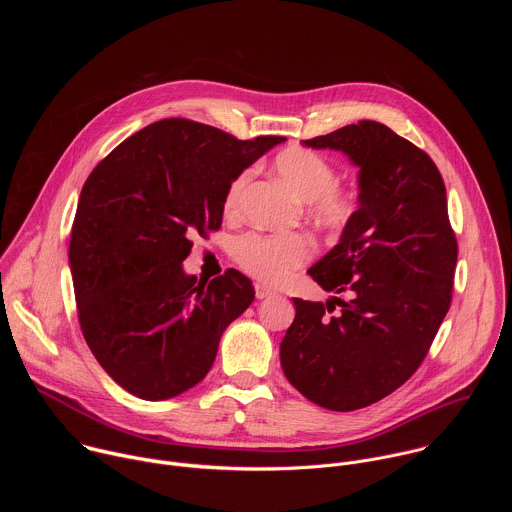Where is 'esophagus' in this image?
<instances>
[{"label":"esophagus","mask_w":512,"mask_h":512,"mask_svg":"<svg viewBox=\"0 0 512 512\" xmlns=\"http://www.w3.org/2000/svg\"><path fill=\"white\" fill-rule=\"evenodd\" d=\"M255 296H257V300H265V298L273 296V291L263 283H255Z\"/></svg>","instance_id":"1"}]
</instances>
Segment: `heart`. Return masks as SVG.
<instances>
[{
	"mask_svg": "<svg viewBox=\"0 0 512 512\" xmlns=\"http://www.w3.org/2000/svg\"><path fill=\"white\" fill-rule=\"evenodd\" d=\"M275 172L296 196L310 202L316 221L328 229L346 227L356 210V192L336 184L334 164L312 150L291 148L277 154ZM251 170L237 174L225 194V212L237 214ZM316 253V243L306 233H245L237 239L235 261L253 277L265 283H283L304 267Z\"/></svg>",
	"mask_w": 512,
	"mask_h": 512,
	"instance_id": "obj_1",
	"label": "heart"
}]
</instances>
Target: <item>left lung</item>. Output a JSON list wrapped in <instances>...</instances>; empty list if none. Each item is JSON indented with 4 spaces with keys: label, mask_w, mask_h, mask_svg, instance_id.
<instances>
[{
    "label": "left lung",
    "mask_w": 512,
    "mask_h": 512,
    "mask_svg": "<svg viewBox=\"0 0 512 512\" xmlns=\"http://www.w3.org/2000/svg\"><path fill=\"white\" fill-rule=\"evenodd\" d=\"M304 143L340 150L360 168V206L308 271L346 300L294 298L281 367L312 403L354 411L399 389L427 356L452 304L458 241L442 174L409 139L358 121Z\"/></svg>",
    "instance_id": "1"
}]
</instances>
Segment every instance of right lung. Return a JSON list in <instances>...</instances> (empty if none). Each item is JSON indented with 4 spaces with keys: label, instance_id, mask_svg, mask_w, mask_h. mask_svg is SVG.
<instances>
[{
    "label": "right lung",
    "instance_id": "add662e5",
    "mask_svg": "<svg viewBox=\"0 0 512 512\" xmlns=\"http://www.w3.org/2000/svg\"><path fill=\"white\" fill-rule=\"evenodd\" d=\"M283 139L172 117L127 137L87 178L68 247L79 324L127 393L162 401L198 385L251 306L253 283L237 269L198 281L182 261L192 233L221 229L231 180Z\"/></svg>",
    "mask_w": 512,
    "mask_h": 512
}]
</instances>
